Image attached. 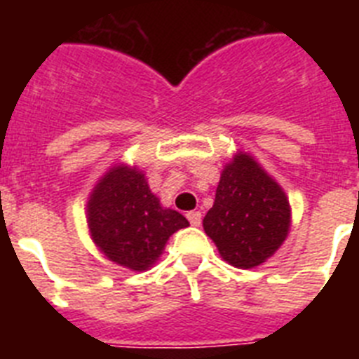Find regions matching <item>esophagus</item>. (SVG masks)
I'll return each mask as SVG.
<instances>
[{"label": "esophagus", "instance_id": "obj_1", "mask_svg": "<svg viewBox=\"0 0 359 359\" xmlns=\"http://www.w3.org/2000/svg\"><path fill=\"white\" fill-rule=\"evenodd\" d=\"M187 219H189L192 226H199V224H201V212L198 210L189 212V214H187Z\"/></svg>", "mask_w": 359, "mask_h": 359}]
</instances>
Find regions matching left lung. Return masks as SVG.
<instances>
[{
  "label": "left lung",
  "instance_id": "1",
  "mask_svg": "<svg viewBox=\"0 0 359 359\" xmlns=\"http://www.w3.org/2000/svg\"><path fill=\"white\" fill-rule=\"evenodd\" d=\"M291 208L282 187L248 152L224 165L203 228L224 261L241 269L262 264L286 241Z\"/></svg>",
  "mask_w": 359,
  "mask_h": 359
}]
</instances>
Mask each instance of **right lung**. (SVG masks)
<instances>
[{
	"mask_svg": "<svg viewBox=\"0 0 359 359\" xmlns=\"http://www.w3.org/2000/svg\"><path fill=\"white\" fill-rule=\"evenodd\" d=\"M187 226L189 221L180 212L161 207L145 174L129 165L111 167L88 201L93 243L109 261L133 271L151 268L169 237Z\"/></svg>",
	"mask_w": 359,
	"mask_h": 359,
	"instance_id": "add662e5",
	"label": "right lung"
}]
</instances>
